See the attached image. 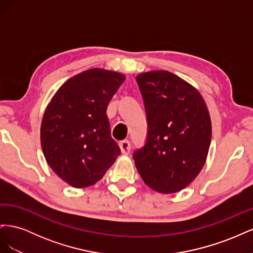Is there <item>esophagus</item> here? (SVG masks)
<instances>
[{
	"label": "esophagus",
	"mask_w": 253,
	"mask_h": 253,
	"mask_svg": "<svg viewBox=\"0 0 253 253\" xmlns=\"http://www.w3.org/2000/svg\"><path fill=\"white\" fill-rule=\"evenodd\" d=\"M119 147H120L122 154H128L129 150H131V143H129L128 140H122L119 143Z\"/></svg>",
	"instance_id": "esophagus-1"
}]
</instances>
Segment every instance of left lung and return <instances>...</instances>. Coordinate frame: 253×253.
Listing matches in <instances>:
<instances>
[{"label": "left lung", "instance_id": "obj_1", "mask_svg": "<svg viewBox=\"0 0 253 253\" xmlns=\"http://www.w3.org/2000/svg\"><path fill=\"white\" fill-rule=\"evenodd\" d=\"M148 121L147 141L133 154L145 185L179 192L200 174L208 155L212 126L201 93L167 71L137 75Z\"/></svg>", "mask_w": 253, "mask_h": 253}]
</instances>
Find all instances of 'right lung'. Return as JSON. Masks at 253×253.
<instances>
[{"instance_id":"add662e5","label":"right lung","mask_w":253,"mask_h":253,"mask_svg":"<svg viewBox=\"0 0 253 253\" xmlns=\"http://www.w3.org/2000/svg\"><path fill=\"white\" fill-rule=\"evenodd\" d=\"M125 80V75L102 68L82 72L61 85L44 112V157L52 171L74 188L100 180L120 155L106 109Z\"/></svg>"}]
</instances>
